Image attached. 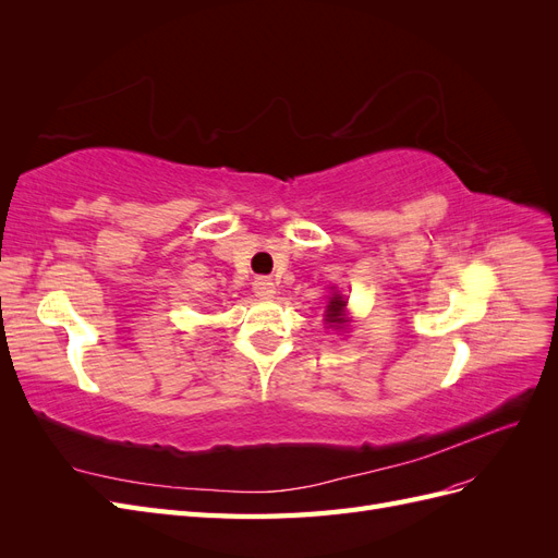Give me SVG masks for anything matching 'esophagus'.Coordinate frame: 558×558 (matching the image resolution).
<instances>
[{"instance_id": "obj_1", "label": "esophagus", "mask_w": 558, "mask_h": 558, "mask_svg": "<svg viewBox=\"0 0 558 558\" xmlns=\"http://www.w3.org/2000/svg\"><path fill=\"white\" fill-rule=\"evenodd\" d=\"M253 293L258 298H272L275 295V281L269 277H256L253 279Z\"/></svg>"}]
</instances>
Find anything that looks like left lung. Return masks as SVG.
Here are the masks:
<instances>
[{
  "mask_svg": "<svg viewBox=\"0 0 558 558\" xmlns=\"http://www.w3.org/2000/svg\"><path fill=\"white\" fill-rule=\"evenodd\" d=\"M344 307H347V300L340 293H335L326 307L328 324H344Z\"/></svg>",
  "mask_w": 558,
  "mask_h": 558,
  "instance_id": "8db88e82",
  "label": "left lung"
}]
</instances>
